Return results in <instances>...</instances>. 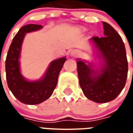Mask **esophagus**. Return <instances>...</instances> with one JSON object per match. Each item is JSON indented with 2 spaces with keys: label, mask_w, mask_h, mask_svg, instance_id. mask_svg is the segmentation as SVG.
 <instances>
[{
  "label": "esophagus",
  "mask_w": 133,
  "mask_h": 133,
  "mask_svg": "<svg viewBox=\"0 0 133 133\" xmlns=\"http://www.w3.org/2000/svg\"><path fill=\"white\" fill-rule=\"evenodd\" d=\"M71 56H73V57H75L77 56V55H79V52L77 50H73L71 52Z\"/></svg>",
  "instance_id": "obj_1"
}]
</instances>
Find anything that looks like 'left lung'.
<instances>
[{
  "instance_id": "1",
  "label": "left lung",
  "mask_w": 133,
  "mask_h": 133,
  "mask_svg": "<svg viewBox=\"0 0 133 133\" xmlns=\"http://www.w3.org/2000/svg\"><path fill=\"white\" fill-rule=\"evenodd\" d=\"M104 36L90 38L103 61L100 68L77 59L79 84L88 99L96 103H106L119 95L126 85L128 61L121 36L110 24L103 22Z\"/></svg>"
}]
</instances>
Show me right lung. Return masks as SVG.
Listing matches in <instances>:
<instances>
[{"instance_id": "1", "label": "right lung", "mask_w": 133, "mask_h": 133, "mask_svg": "<svg viewBox=\"0 0 133 133\" xmlns=\"http://www.w3.org/2000/svg\"><path fill=\"white\" fill-rule=\"evenodd\" d=\"M42 28V25L35 24L22 27L14 37L5 61L6 79L9 90L18 101L29 105L42 103L52 95L57 85L58 75L66 61L65 57H62L52 61L40 80L29 81L23 77L19 58L25 35Z\"/></svg>"}]
</instances>
